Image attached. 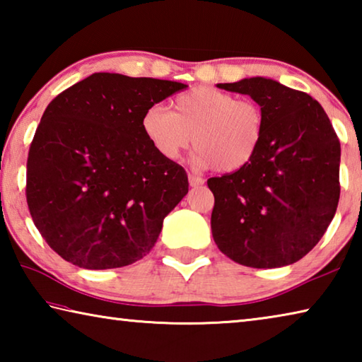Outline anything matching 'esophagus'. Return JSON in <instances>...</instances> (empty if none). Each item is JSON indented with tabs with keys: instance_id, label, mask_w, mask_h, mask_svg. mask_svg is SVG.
Wrapping results in <instances>:
<instances>
[{
	"instance_id": "1",
	"label": "esophagus",
	"mask_w": 362,
	"mask_h": 362,
	"mask_svg": "<svg viewBox=\"0 0 362 362\" xmlns=\"http://www.w3.org/2000/svg\"><path fill=\"white\" fill-rule=\"evenodd\" d=\"M188 183H189V187H192V188H198V187L203 185L204 180L201 179V177H198V175L189 174V175H188Z\"/></svg>"
}]
</instances>
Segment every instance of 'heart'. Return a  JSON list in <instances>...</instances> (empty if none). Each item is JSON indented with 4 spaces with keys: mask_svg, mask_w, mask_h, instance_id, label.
<instances>
[{
    "mask_svg": "<svg viewBox=\"0 0 362 362\" xmlns=\"http://www.w3.org/2000/svg\"><path fill=\"white\" fill-rule=\"evenodd\" d=\"M145 139L163 158L177 159L189 144L199 168L236 173L252 161L265 134V115L254 100L198 86L174 100V112L151 105L140 118ZM194 137L192 138L191 136Z\"/></svg>",
    "mask_w": 362,
    "mask_h": 362,
    "instance_id": "1",
    "label": "heart"
}]
</instances>
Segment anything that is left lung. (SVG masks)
I'll return each mask as SVG.
<instances>
[{
    "label": "left lung",
    "instance_id": "obj_1",
    "mask_svg": "<svg viewBox=\"0 0 362 362\" xmlns=\"http://www.w3.org/2000/svg\"><path fill=\"white\" fill-rule=\"evenodd\" d=\"M217 88L249 95L265 134L246 168L207 180L217 247L236 263L279 268L313 249L340 198V142L320 102L274 79L254 76Z\"/></svg>",
    "mask_w": 362,
    "mask_h": 362
}]
</instances>
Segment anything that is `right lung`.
Segmentation results:
<instances>
[{"label": "right lung", "instance_id": "obj_1", "mask_svg": "<svg viewBox=\"0 0 362 362\" xmlns=\"http://www.w3.org/2000/svg\"><path fill=\"white\" fill-rule=\"evenodd\" d=\"M187 84L94 73L49 103L27 161L36 228L64 260L86 269L131 265L155 246L188 193L182 166L145 139L140 118Z\"/></svg>", "mask_w": 362, "mask_h": 362}]
</instances>
